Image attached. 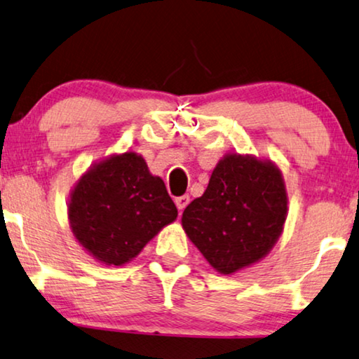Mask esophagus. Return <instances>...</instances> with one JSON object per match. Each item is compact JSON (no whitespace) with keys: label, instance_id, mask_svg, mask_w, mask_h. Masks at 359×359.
<instances>
[{"label":"esophagus","instance_id":"34e87169","mask_svg":"<svg viewBox=\"0 0 359 359\" xmlns=\"http://www.w3.org/2000/svg\"><path fill=\"white\" fill-rule=\"evenodd\" d=\"M175 204H176V207H178V210H180V212H181V210H184V209H186V205L189 204V196H188V194H184V196L176 197V199H175Z\"/></svg>","mask_w":359,"mask_h":359}]
</instances>
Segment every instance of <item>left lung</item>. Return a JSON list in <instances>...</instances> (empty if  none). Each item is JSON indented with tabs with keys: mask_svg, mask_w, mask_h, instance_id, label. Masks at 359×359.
<instances>
[{
	"mask_svg": "<svg viewBox=\"0 0 359 359\" xmlns=\"http://www.w3.org/2000/svg\"><path fill=\"white\" fill-rule=\"evenodd\" d=\"M287 215L288 196L277 165L230 152L212 171L204 194L186 207L181 223L205 261L231 275L272 251Z\"/></svg>",
	"mask_w": 359,
	"mask_h": 359,
	"instance_id": "obj_1",
	"label": "left lung"
}]
</instances>
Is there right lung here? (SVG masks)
Returning <instances> with one entry per match:
<instances>
[{"mask_svg":"<svg viewBox=\"0 0 359 359\" xmlns=\"http://www.w3.org/2000/svg\"><path fill=\"white\" fill-rule=\"evenodd\" d=\"M178 217L163 180L142 155L113 154L77 180L67 202L76 241L98 262L124 266Z\"/></svg>","mask_w":359,"mask_h":359,"instance_id":"obj_1","label":"right lung"}]
</instances>
